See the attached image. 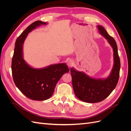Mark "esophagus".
<instances>
[{"label": "esophagus", "mask_w": 131, "mask_h": 131, "mask_svg": "<svg viewBox=\"0 0 131 131\" xmlns=\"http://www.w3.org/2000/svg\"><path fill=\"white\" fill-rule=\"evenodd\" d=\"M73 64H74V61L72 60V59H69V60H68V62H67V65H68V66L69 67H72Z\"/></svg>", "instance_id": "esophagus-1"}]
</instances>
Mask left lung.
Here are the masks:
<instances>
[{
  "instance_id": "obj_1",
  "label": "left lung",
  "mask_w": 131,
  "mask_h": 131,
  "mask_svg": "<svg viewBox=\"0 0 131 131\" xmlns=\"http://www.w3.org/2000/svg\"><path fill=\"white\" fill-rule=\"evenodd\" d=\"M97 27L99 33L106 39L113 50L114 65L110 75L105 79H94L74 68L70 69L75 96L80 100L90 103L101 102L109 96L116 88L120 70V60L115 40L103 27L98 25Z\"/></svg>"
}]
</instances>
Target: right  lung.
<instances>
[{"label":"right lung","instance_id":"right-lung-1","mask_svg":"<svg viewBox=\"0 0 131 131\" xmlns=\"http://www.w3.org/2000/svg\"><path fill=\"white\" fill-rule=\"evenodd\" d=\"M47 24L46 22L37 21L28 27L16 41L12 59L11 69L15 84L25 96L34 101H45L50 98L59 79L69 70L65 63L34 68L23 59V45L28 34L37 27Z\"/></svg>","mask_w":131,"mask_h":131}]
</instances>
